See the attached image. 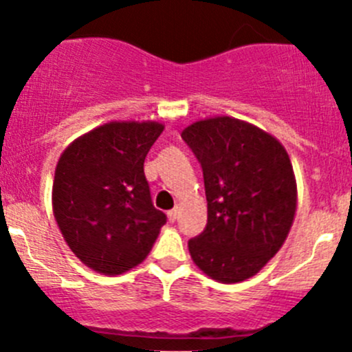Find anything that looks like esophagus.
Instances as JSON below:
<instances>
[{"label": "esophagus", "mask_w": 352, "mask_h": 352, "mask_svg": "<svg viewBox=\"0 0 352 352\" xmlns=\"http://www.w3.org/2000/svg\"><path fill=\"white\" fill-rule=\"evenodd\" d=\"M166 215H168V221H170V222H175V219H177V208L170 210V212L166 213Z\"/></svg>", "instance_id": "1"}]
</instances>
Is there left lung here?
Returning <instances> with one entry per match:
<instances>
[{"mask_svg": "<svg viewBox=\"0 0 352 352\" xmlns=\"http://www.w3.org/2000/svg\"><path fill=\"white\" fill-rule=\"evenodd\" d=\"M182 139L201 163L208 201L205 231L189 239L192 262L221 283L248 280L278 254L294 224L290 156L269 131L231 116L195 121Z\"/></svg>", "mask_w": 352, "mask_h": 352, "instance_id": "obj_1", "label": "left lung"}]
</instances>
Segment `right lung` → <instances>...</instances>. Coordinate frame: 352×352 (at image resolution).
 Returning <instances> with one entry per match:
<instances>
[{
  "instance_id": "add662e5",
  "label": "right lung",
  "mask_w": 352,
  "mask_h": 352,
  "mask_svg": "<svg viewBox=\"0 0 352 352\" xmlns=\"http://www.w3.org/2000/svg\"><path fill=\"white\" fill-rule=\"evenodd\" d=\"M163 130L160 121H109L72 140L58 157L54 217L72 254L95 272L137 267L165 226L144 175V160Z\"/></svg>"
}]
</instances>
